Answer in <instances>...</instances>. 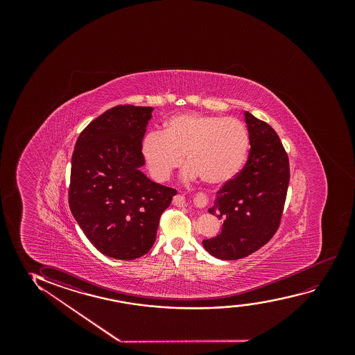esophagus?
<instances>
[{
    "instance_id": "obj_1",
    "label": "esophagus",
    "mask_w": 355,
    "mask_h": 355,
    "mask_svg": "<svg viewBox=\"0 0 355 355\" xmlns=\"http://www.w3.org/2000/svg\"><path fill=\"white\" fill-rule=\"evenodd\" d=\"M173 204L177 205V206H183L185 204L184 196L183 195H175L173 198ZM195 204L200 209H204L209 204V198L207 195L200 193V194L195 196Z\"/></svg>"
}]
</instances>
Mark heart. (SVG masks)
Here are the masks:
<instances>
[{"instance_id": "heart-1", "label": "heart", "mask_w": 355, "mask_h": 355, "mask_svg": "<svg viewBox=\"0 0 355 355\" xmlns=\"http://www.w3.org/2000/svg\"><path fill=\"white\" fill-rule=\"evenodd\" d=\"M250 136L235 117L180 114L164 123L162 132H150L141 141V157L151 177L168 180L185 162L188 175H198L209 185H223L243 170Z\"/></svg>"}]
</instances>
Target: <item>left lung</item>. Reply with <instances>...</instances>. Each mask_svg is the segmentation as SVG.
Returning <instances> with one entry per match:
<instances>
[{"mask_svg":"<svg viewBox=\"0 0 355 355\" xmlns=\"http://www.w3.org/2000/svg\"><path fill=\"white\" fill-rule=\"evenodd\" d=\"M245 121L251 144L248 161L209 209L223 220L222 232L202 243L209 254L224 261L246 257L274 236L290 182L288 156L277 132L248 112Z\"/></svg>","mask_w":355,"mask_h":355,"instance_id":"1","label":"left lung"}]
</instances>
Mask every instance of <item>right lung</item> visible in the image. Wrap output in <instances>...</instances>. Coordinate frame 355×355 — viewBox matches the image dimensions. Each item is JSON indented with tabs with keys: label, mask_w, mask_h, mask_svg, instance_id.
Instances as JSON below:
<instances>
[{
	"label": "right lung",
	"mask_w": 355,
	"mask_h": 355,
	"mask_svg": "<svg viewBox=\"0 0 355 355\" xmlns=\"http://www.w3.org/2000/svg\"><path fill=\"white\" fill-rule=\"evenodd\" d=\"M153 107L117 105L78 136L69 206L80 228L107 257L131 261L155 243L161 214L177 190L151 182L141 146Z\"/></svg>",
	"instance_id": "obj_1"
}]
</instances>
